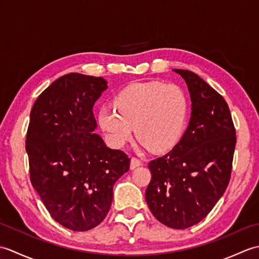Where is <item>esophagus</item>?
Returning <instances> with one entry per match:
<instances>
[{"mask_svg": "<svg viewBox=\"0 0 259 259\" xmlns=\"http://www.w3.org/2000/svg\"><path fill=\"white\" fill-rule=\"evenodd\" d=\"M141 164H142V161L140 160V159L136 158V157L131 158V161H130V168L131 169H135L137 167H139V166H141Z\"/></svg>", "mask_w": 259, "mask_h": 259, "instance_id": "1", "label": "esophagus"}]
</instances>
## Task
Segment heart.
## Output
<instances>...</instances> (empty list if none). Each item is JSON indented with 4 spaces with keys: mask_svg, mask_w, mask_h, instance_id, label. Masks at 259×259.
<instances>
[{
    "mask_svg": "<svg viewBox=\"0 0 259 259\" xmlns=\"http://www.w3.org/2000/svg\"><path fill=\"white\" fill-rule=\"evenodd\" d=\"M113 104L116 110L102 108L98 120L115 148L131 139L135 128L142 146L164 151L177 144L185 130L188 100L177 84L157 81L131 84L115 96Z\"/></svg>",
    "mask_w": 259,
    "mask_h": 259,
    "instance_id": "obj_1",
    "label": "heart"
}]
</instances>
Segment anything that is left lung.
<instances>
[{
    "label": "left lung",
    "instance_id": "obj_1",
    "mask_svg": "<svg viewBox=\"0 0 259 259\" xmlns=\"http://www.w3.org/2000/svg\"><path fill=\"white\" fill-rule=\"evenodd\" d=\"M191 98L188 128L172 150L148 163L146 201L159 222L186 229L202 221L230 180L236 130L225 99L199 75L175 69Z\"/></svg>",
    "mask_w": 259,
    "mask_h": 259
}]
</instances>
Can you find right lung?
<instances>
[{
	"label": "right lung",
	"mask_w": 259,
	"mask_h": 259,
	"mask_svg": "<svg viewBox=\"0 0 259 259\" xmlns=\"http://www.w3.org/2000/svg\"><path fill=\"white\" fill-rule=\"evenodd\" d=\"M108 88L97 76L69 73L33 104L26 133L31 184L54 221L74 232L98 226L109 212L113 185L130 168L122 150L93 133V106Z\"/></svg>",
	"instance_id": "right-lung-1"
}]
</instances>
